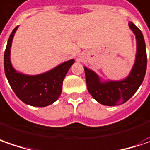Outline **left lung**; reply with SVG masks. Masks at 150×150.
<instances>
[{
	"label": "left lung",
	"instance_id": "1",
	"mask_svg": "<svg viewBox=\"0 0 150 150\" xmlns=\"http://www.w3.org/2000/svg\"><path fill=\"white\" fill-rule=\"evenodd\" d=\"M129 26L135 35L136 54L134 65L125 78L120 80H104L94 70L84 66L88 91L103 105L114 106L125 103L138 91L145 75L147 55L143 34L131 21L129 22Z\"/></svg>",
	"mask_w": 150,
	"mask_h": 150
}]
</instances>
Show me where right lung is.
Masks as SVG:
<instances>
[{
  "instance_id": "1",
  "label": "right lung",
  "mask_w": 150,
  "mask_h": 150,
  "mask_svg": "<svg viewBox=\"0 0 150 150\" xmlns=\"http://www.w3.org/2000/svg\"><path fill=\"white\" fill-rule=\"evenodd\" d=\"M18 26L12 30L4 54V70L8 82L15 94L28 105L45 107L58 100L62 91L63 80L75 59L65 61L53 69L38 75H25L13 67L11 61V48Z\"/></svg>"
}]
</instances>
